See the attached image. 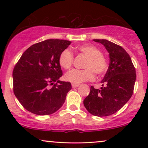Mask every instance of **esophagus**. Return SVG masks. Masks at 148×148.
Segmentation results:
<instances>
[{
	"label": "esophagus",
	"instance_id": "34e87169",
	"mask_svg": "<svg viewBox=\"0 0 148 148\" xmlns=\"http://www.w3.org/2000/svg\"><path fill=\"white\" fill-rule=\"evenodd\" d=\"M79 87V84H72V88H77Z\"/></svg>",
	"mask_w": 148,
	"mask_h": 148
}]
</instances>
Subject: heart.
<instances>
[{
	"label": "heart",
	"instance_id": "obj_1",
	"mask_svg": "<svg viewBox=\"0 0 148 148\" xmlns=\"http://www.w3.org/2000/svg\"><path fill=\"white\" fill-rule=\"evenodd\" d=\"M77 50L87 56L84 68L85 69H73L64 75L67 82L78 84L84 82L92 81L95 77V73L101 76L108 69V61L102 54L101 50L96 46L91 44H85L78 46ZM73 54L69 49H65L60 54L58 62L64 69H69L73 63Z\"/></svg>",
	"mask_w": 148,
	"mask_h": 148
}]
</instances>
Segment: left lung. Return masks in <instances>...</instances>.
I'll return each instance as SVG.
<instances>
[{
	"label": "left lung",
	"mask_w": 148,
	"mask_h": 148,
	"mask_svg": "<svg viewBox=\"0 0 148 148\" xmlns=\"http://www.w3.org/2000/svg\"><path fill=\"white\" fill-rule=\"evenodd\" d=\"M104 46L109 53L108 69L100 90L91 86L84 104L90 114L106 116L120 110L132 96L136 73L129 54L121 46L107 40H93Z\"/></svg>",
	"instance_id": "left-lung-1"
}]
</instances>
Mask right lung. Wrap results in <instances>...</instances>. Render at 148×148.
Masks as SVG:
<instances>
[{"label":"right lung","mask_w":148,"mask_h":148,"mask_svg":"<svg viewBox=\"0 0 148 148\" xmlns=\"http://www.w3.org/2000/svg\"><path fill=\"white\" fill-rule=\"evenodd\" d=\"M71 43L58 39L38 42L28 48L15 64L13 71V92L30 112L51 114L64 104L71 84L58 80L62 75L58 58Z\"/></svg>","instance_id":"1"}]
</instances>
